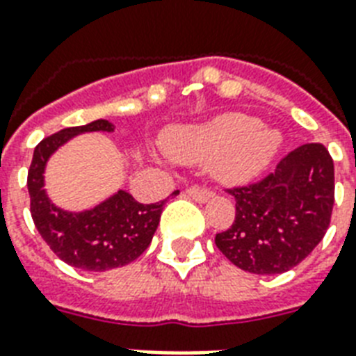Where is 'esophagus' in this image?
Wrapping results in <instances>:
<instances>
[{
    "label": "esophagus",
    "mask_w": 356,
    "mask_h": 356,
    "mask_svg": "<svg viewBox=\"0 0 356 356\" xmlns=\"http://www.w3.org/2000/svg\"><path fill=\"white\" fill-rule=\"evenodd\" d=\"M185 193L193 200L200 202V204H204V202H207L213 196V191L207 189V187H202V185H191V187H187Z\"/></svg>",
    "instance_id": "34e87169"
}]
</instances>
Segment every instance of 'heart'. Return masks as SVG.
I'll return each instance as SVG.
<instances>
[{
    "mask_svg": "<svg viewBox=\"0 0 356 356\" xmlns=\"http://www.w3.org/2000/svg\"><path fill=\"white\" fill-rule=\"evenodd\" d=\"M280 147V134L262 129L260 120L248 114H225L211 122L178 131L171 138L176 158L189 163L213 161L222 180H248L269 163Z\"/></svg>",
    "mask_w": 356,
    "mask_h": 356,
    "instance_id": "1",
    "label": "heart"
}]
</instances>
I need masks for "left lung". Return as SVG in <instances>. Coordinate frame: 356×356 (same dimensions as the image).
Instances as JSON below:
<instances>
[{"label": "left lung", "mask_w": 356, "mask_h": 356, "mask_svg": "<svg viewBox=\"0 0 356 356\" xmlns=\"http://www.w3.org/2000/svg\"><path fill=\"white\" fill-rule=\"evenodd\" d=\"M234 196L231 227L214 236L229 262L254 275L293 269L318 245L334 204V165L322 143H305L257 181L225 189Z\"/></svg>", "instance_id": "obj_1"}]
</instances>
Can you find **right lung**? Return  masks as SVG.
<instances>
[{
  "label": "right lung",
  "instance_id": "obj_1",
  "mask_svg": "<svg viewBox=\"0 0 356 356\" xmlns=\"http://www.w3.org/2000/svg\"><path fill=\"white\" fill-rule=\"evenodd\" d=\"M89 131H114V125L107 120H96L43 138L34 149L26 187L34 225L56 257L85 271H108L127 266L149 248L167 200L140 204L129 193L120 191L85 213H65L54 207L41 189L47 158L69 138ZM172 195H178V191Z\"/></svg>",
  "mask_w": 356,
  "mask_h": 356
}]
</instances>
